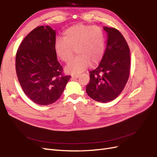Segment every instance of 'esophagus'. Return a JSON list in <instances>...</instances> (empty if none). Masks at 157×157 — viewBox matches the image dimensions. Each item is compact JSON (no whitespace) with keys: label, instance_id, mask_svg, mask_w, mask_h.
I'll use <instances>...</instances> for the list:
<instances>
[{"label":"esophagus","instance_id":"1","mask_svg":"<svg viewBox=\"0 0 157 157\" xmlns=\"http://www.w3.org/2000/svg\"><path fill=\"white\" fill-rule=\"evenodd\" d=\"M79 74H74V75H72V77L74 78H78L79 77Z\"/></svg>","mask_w":157,"mask_h":157}]
</instances>
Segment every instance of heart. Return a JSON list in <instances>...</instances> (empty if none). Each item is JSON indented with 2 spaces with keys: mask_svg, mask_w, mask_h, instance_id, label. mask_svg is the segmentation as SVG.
Masks as SVG:
<instances>
[{
  "mask_svg": "<svg viewBox=\"0 0 157 157\" xmlns=\"http://www.w3.org/2000/svg\"><path fill=\"white\" fill-rule=\"evenodd\" d=\"M55 53L63 62L72 59L75 49L77 56L65 68L69 73H79L90 64L98 63L105 52V36L98 26L79 23L66 30L64 38L57 37L54 44Z\"/></svg>",
  "mask_w": 157,
  "mask_h": 157,
  "instance_id": "heart-1",
  "label": "heart"
}]
</instances>
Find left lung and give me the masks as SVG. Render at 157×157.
Here are the masks:
<instances>
[{
  "instance_id": "8db88e82",
  "label": "left lung",
  "mask_w": 157,
  "mask_h": 157,
  "mask_svg": "<svg viewBox=\"0 0 157 157\" xmlns=\"http://www.w3.org/2000/svg\"><path fill=\"white\" fill-rule=\"evenodd\" d=\"M103 29L107 33L106 48L98 67L89 72L86 92L93 100L106 103L117 98L127 83L130 55L127 42L118 30Z\"/></svg>"
}]
</instances>
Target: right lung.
I'll return each instance as SVG.
<instances>
[{
    "label": "right lung",
    "instance_id": "right-lung-1",
    "mask_svg": "<svg viewBox=\"0 0 157 157\" xmlns=\"http://www.w3.org/2000/svg\"><path fill=\"white\" fill-rule=\"evenodd\" d=\"M56 33L48 25L35 28L20 44L16 57L19 82L34 103L46 105L61 94L70 75H63L54 44Z\"/></svg>",
    "mask_w": 157,
    "mask_h": 157
}]
</instances>
